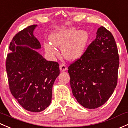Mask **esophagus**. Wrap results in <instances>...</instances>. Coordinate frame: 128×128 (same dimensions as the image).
Returning a JSON list of instances; mask_svg holds the SVG:
<instances>
[{
	"label": "esophagus",
	"mask_w": 128,
	"mask_h": 128,
	"mask_svg": "<svg viewBox=\"0 0 128 128\" xmlns=\"http://www.w3.org/2000/svg\"><path fill=\"white\" fill-rule=\"evenodd\" d=\"M68 68H67L66 65L64 64H61L60 65V72H65L67 70Z\"/></svg>",
	"instance_id": "esophagus-1"
}]
</instances>
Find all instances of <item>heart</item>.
I'll return each instance as SVG.
<instances>
[{"instance_id": "b5f03b06", "label": "heart", "mask_w": 128, "mask_h": 128, "mask_svg": "<svg viewBox=\"0 0 128 128\" xmlns=\"http://www.w3.org/2000/svg\"><path fill=\"white\" fill-rule=\"evenodd\" d=\"M89 40L88 32L84 30H77L74 27L58 29L50 36L51 44H44L46 52L52 56H57L54 47H62L63 56L69 60L80 59L85 52Z\"/></svg>"}]
</instances>
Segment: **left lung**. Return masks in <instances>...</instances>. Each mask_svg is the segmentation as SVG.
Instances as JSON below:
<instances>
[{"instance_id":"obj_1","label":"left lung","mask_w":128,"mask_h":128,"mask_svg":"<svg viewBox=\"0 0 128 128\" xmlns=\"http://www.w3.org/2000/svg\"><path fill=\"white\" fill-rule=\"evenodd\" d=\"M83 56L68 68L74 96L84 108L104 104L117 84L119 55L114 36L101 26Z\"/></svg>"}]
</instances>
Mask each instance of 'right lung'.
I'll return each instance as SVG.
<instances>
[{"mask_svg":"<svg viewBox=\"0 0 128 128\" xmlns=\"http://www.w3.org/2000/svg\"><path fill=\"white\" fill-rule=\"evenodd\" d=\"M32 25L18 32L11 42L6 69L10 90L18 103L31 112L50 105L52 89L60 74L58 62L48 61L37 52L41 48Z\"/></svg>","mask_w":128,"mask_h":128,"instance_id":"1","label":"right lung"}]
</instances>
